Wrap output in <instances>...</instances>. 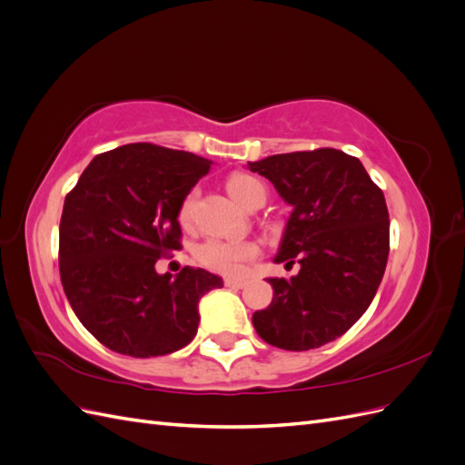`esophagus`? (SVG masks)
Listing matches in <instances>:
<instances>
[{
	"label": "esophagus",
	"mask_w": 465,
	"mask_h": 465,
	"mask_svg": "<svg viewBox=\"0 0 465 465\" xmlns=\"http://www.w3.org/2000/svg\"><path fill=\"white\" fill-rule=\"evenodd\" d=\"M224 285L231 287V289H242V287L248 285V281L246 279H232V277H229V279H224Z\"/></svg>",
	"instance_id": "obj_1"
}]
</instances>
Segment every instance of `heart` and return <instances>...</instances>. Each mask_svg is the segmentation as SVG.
<instances>
[{
    "instance_id": "obj_1",
    "label": "heart",
    "mask_w": 465,
    "mask_h": 465,
    "mask_svg": "<svg viewBox=\"0 0 465 465\" xmlns=\"http://www.w3.org/2000/svg\"><path fill=\"white\" fill-rule=\"evenodd\" d=\"M227 190L232 198L246 209L254 207L263 195L265 188L262 182L250 174H232L227 182ZM195 205V193H190L188 198L182 202L180 207V221L188 224L193 215ZM260 254V248L254 242H238V241H221V238H209L203 244L195 250V258L207 267V270L236 277L244 272V265L252 260H256Z\"/></svg>"
}]
</instances>
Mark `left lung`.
Returning a JSON list of instances; mask_svg holds the SVG:
<instances>
[{
	"label": "left lung",
	"instance_id": "left-lung-1",
	"mask_svg": "<svg viewBox=\"0 0 465 465\" xmlns=\"http://www.w3.org/2000/svg\"><path fill=\"white\" fill-rule=\"evenodd\" d=\"M292 213L275 263H301L291 279H267L273 301L252 316L265 343L308 351L343 335L367 312L390 252L384 193L357 157L337 149L272 154L248 163Z\"/></svg>",
	"mask_w": 465,
	"mask_h": 465
}]
</instances>
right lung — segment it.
I'll use <instances>...</instances> for the list:
<instances>
[{"label": "right lung", "mask_w": 465, "mask_h": 465, "mask_svg": "<svg viewBox=\"0 0 465 465\" xmlns=\"http://www.w3.org/2000/svg\"><path fill=\"white\" fill-rule=\"evenodd\" d=\"M211 161L188 151L130 143L96 154L65 195L60 277L75 316L98 341L130 357L186 347L198 331L200 299L219 275L154 263L180 250V207Z\"/></svg>", "instance_id": "1"}]
</instances>
